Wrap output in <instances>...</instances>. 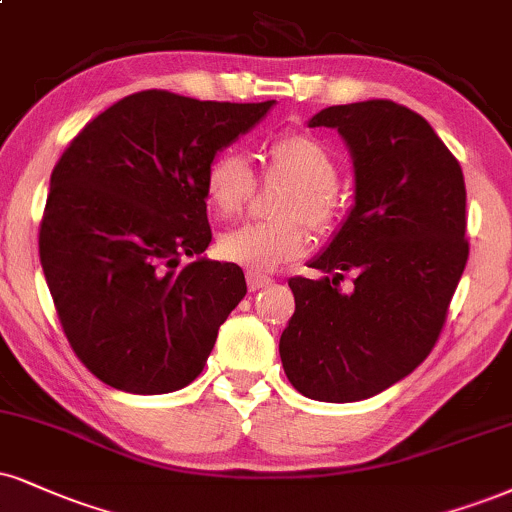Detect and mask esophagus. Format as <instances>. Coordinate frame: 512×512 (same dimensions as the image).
I'll list each match as a JSON object with an SVG mask.
<instances>
[{
  "mask_svg": "<svg viewBox=\"0 0 512 512\" xmlns=\"http://www.w3.org/2000/svg\"><path fill=\"white\" fill-rule=\"evenodd\" d=\"M245 279H248V288L250 291H260V288H264V286H269V283H272V276H267V274H262V272H250L245 274Z\"/></svg>",
  "mask_w": 512,
  "mask_h": 512,
  "instance_id": "obj_1",
  "label": "esophagus"
}]
</instances>
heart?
<instances>
[{"mask_svg": "<svg viewBox=\"0 0 512 512\" xmlns=\"http://www.w3.org/2000/svg\"><path fill=\"white\" fill-rule=\"evenodd\" d=\"M264 157L269 169L295 181L279 205L283 217L248 221L219 238V255L252 272H269L307 255L312 233L305 219L315 229L326 231L338 217V166L334 155L317 138L307 133H283L267 145ZM252 186V166L236 150H224L207 166L205 197L219 217L238 214L248 202Z\"/></svg>", "mask_w": 512, "mask_h": 512, "instance_id": "1", "label": "heart"}]
</instances>
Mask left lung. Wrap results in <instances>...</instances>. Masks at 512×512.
Returning a JSON list of instances; mask_svg holds the SVG:
<instances>
[{"instance_id":"left-lung-1","label":"left lung","mask_w":512,"mask_h":512,"mask_svg":"<svg viewBox=\"0 0 512 512\" xmlns=\"http://www.w3.org/2000/svg\"><path fill=\"white\" fill-rule=\"evenodd\" d=\"M307 126L346 140L355 205L310 262L322 279L288 281L295 312L279 353L303 396L355 403L408 377L439 341L470 255L465 178L427 119L391 100L326 107Z\"/></svg>"}]
</instances>
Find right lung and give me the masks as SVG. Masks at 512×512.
I'll use <instances>...</instances> for the list:
<instances>
[{
	"mask_svg": "<svg viewBox=\"0 0 512 512\" xmlns=\"http://www.w3.org/2000/svg\"><path fill=\"white\" fill-rule=\"evenodd\" d=\"M272 107L135 92L95 116L54 166L42 272L73 353L104 384L155 396L202 372L248 293L243 269L202 257L207 166ZM183 256L194 262L178 268Z\"/></svg>",
	"mask_w": 512,
	"mask_h": 512,
	"instance_id": "1",
	"label": "right lung"
}]
</instances>
